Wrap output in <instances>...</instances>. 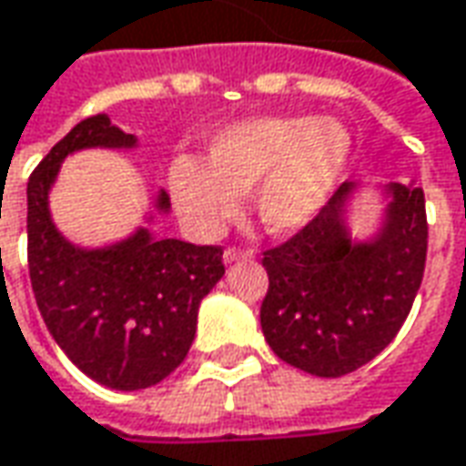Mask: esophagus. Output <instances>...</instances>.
<instances>
[{
  "instance_id": "1",
  "label": "esophagus",
  "mask_w": 466,
  "mask_h": 466,
  "mask_svg": "<svg viewBox=\"0 0 466 466\" xmlns=\"http://www.w3.org/2000/svg\"><path fill=\"white\" fill-rule=\"evenodd\" d=\"M252 258H255L252 249H239V247H227V249H224V265H234V262H239V259Z\"/></svg>"
}]
</instances>
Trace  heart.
I'll use <instances>...</instances> for the list:
<instances>
[{
	"instance_id": "b5f03b06",
	"label": "heart",
	"mask_w": 466,
	"mask_h": 466,
	"mask_svg": "<svg viewBox=\"0 0 466 466\" xmlns=\"http://www.w3.org/2000/svg\"><path fill=\"white\" fill-rule=\"evenodd\" d=\"M350 129L331 116H252L221 127L208 140V163L178 155L167 193L180 219L217 237L252 191V214L273 237L309 227L339 188L352 160Z\"/></svg>"
}]
</instances>
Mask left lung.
<instances>
[{
    "label": "left lung",
    "instance_id": "1",
    "mask_svg": "<svg viewBox=\"0 0 466 466\" xmlns=\"http://www.w3.org/2000/svg\"><path fill=\"white\" fill-rule=\"evenodd\" d=\"M365 192L380 198V214L357 235L351 214ZM426 237L423 191L413 180H347L309 227L262 258L270 288L259 326L270 350L316 378H341L375 360L419 293Z\"/></svg>",
    "mask_w": 466,
    "mask_h": 466
}]
</instances>
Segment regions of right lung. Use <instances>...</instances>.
<instances>
[{
  "instance_id": "1",
  "label": "right lung",
  "mask_w": 466,
  "mask_h": 466,
  "mask_svg": "<svg viewBox=\"0 0 466 466\" xmlns=\"http://www.w3.org/2000/svg\"><path fill=\"white\" fill-rule=\"evenodd\" d=\"M109 114L88 116L63 137L27 183V262L47 331L84 375L112 390H145L186 360L198 306L224 275L221 247L155 237L170 214L155 193L145 224L106 245H78L50 211L60 166L84 150H137Z\"/></svg>"
}]
</instances>
